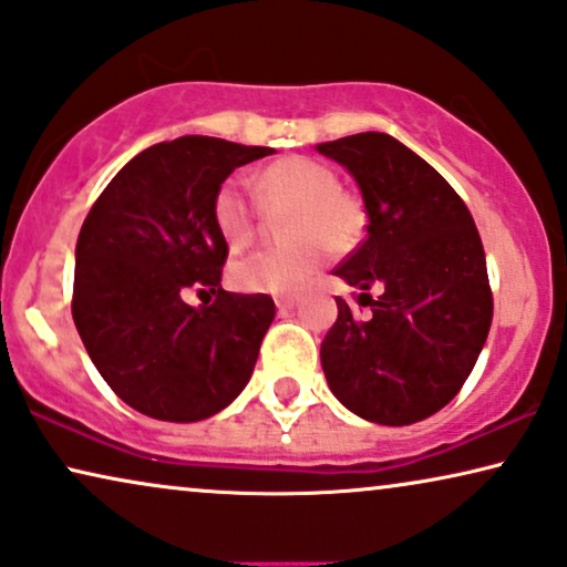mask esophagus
Masks as SVG:
<instances>
[{
  "label": "esophagus",
  "instance_id": "esophagus-1",
  "mask_svg": "<svg viewBox=\"0 0 567 567\" xmlns=\"http://www.w3.org/2000/svg\"><path fill=\"white\" fill-rule=\"evenodd\" d=\"M275 303H277V311L285 313V311H292V308L298 306V298H277Z\"/></svg>",
  "mask_w": 567,
  "mask_h": 567
}]
</instances>
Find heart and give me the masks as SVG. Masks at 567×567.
Returning <instances> with one entry per match:
<instances>
[{
	"label": "heart",
	"mask_w": 567,
	"mask_h": 567,
	"mask_svg": "<svg viewBox=\"0 0 567 567\" xmlns=\"http://www.w3.org/2000/svg\"><path fill=\"white\" fill-rule=\"evenodd\" d=\"M251 196L236 178L217 188L213 202L215 225L230 248L251 244L264 220V208L282 220V248H264L230 264V285L240 292L290 296L306 288L327 261L329 248L352 251L365 233V209L360 199L339 188V176L329 165L306 155H288L269 163L254 181Z\"/></svg>",
	"instance_id": "obj_1"
}]
</instances>
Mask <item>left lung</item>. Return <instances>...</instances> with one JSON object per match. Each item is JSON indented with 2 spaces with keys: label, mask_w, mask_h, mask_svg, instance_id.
<instances>
[{
  "label": "left lung",
  "mask_w": 567,
  "mask_h": 567,
  "mask_svg": "<svg viewBox=\"0 0 567 567\" xmlns=\"http://www.w3.org/2000/svg\"><path fill=\"white\" fill-rule=\"evenodd\" d=\"M358 181L368 236L334 269L360 288L321 342L331 394L379 425L443 410L470 379L493 323L485 248L446 178L383 132L316 145ZM382 288L379 299L368 289Z\"/></svg>",
  "instance_id": "1"
}]
</instances>
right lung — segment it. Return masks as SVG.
Returning a JSON list of instances; mask_svg holds the SVG:
<instances>
[{"mask_svg": "<svg viewBox=\"0 0 567 567\" xmlns=\"http://www.w3.org/2000/svg\"><path fill=\"white\" fill-rule=\"evenodd\" d=\"M271 153L199 134L161 142L111 178L82 223L74 327L113 394L147 417L207 420L251 379L275 300L223 290L228 244L213 202L233 171ZM192 287L215 291L214 306L188 307Z\"/></svg>", "mask_w": 567, "mask_h": 567, "instance_id": "right-lung-1", "label": "right lung"}]
</instances>
